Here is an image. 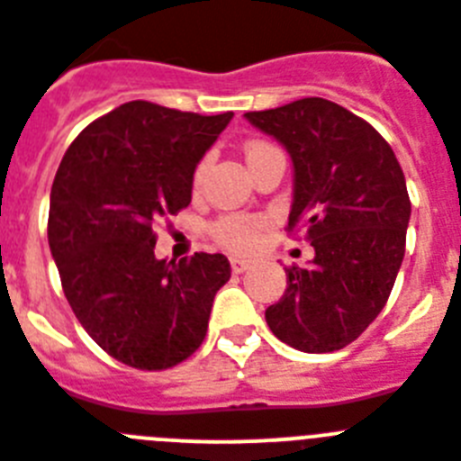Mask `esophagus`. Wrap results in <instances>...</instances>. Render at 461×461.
Listing matches in <instances>:
<instances>
[{"label": "esophagus", "instance_id": "esophagus-1", "mask_svg": "<svg viewBox=\"0 0 461 461\" xmlns=\"http://www.w3.org/2000/svg\"><path fill=\"white\" fill-rule=\"evenodd\" d=\"M230 264H231V271L243 273L248 267H250V259H246V257H231Z\"/></svg>", "mask_w": 461, "mask_h": 461}]
</instances>
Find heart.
<instances>
[{
	"instance_id": "obj_1",
	"label": "heart",
	"mask_w": 461,
	"mask_h": 461,
	"mask_svg": "<svg viewBox=\"0 0 461 461\" xmlns=\"http://www.w3.org/2000/svg\"><path fill=\"white\" fill-rule=\"evenodd\" d=\"M268 151H276L271 144L264 142H250L246 147V160L252 163L259 156ZM206 172V163H202L194 172V185H200L202 179H204ZM261 222L255 221V218H248V215H227L222 221H218L213 225V236L221 240L225 248H231V250H248V248L255 246L257 234H259Z\"/></svg>"
}]
</instances>
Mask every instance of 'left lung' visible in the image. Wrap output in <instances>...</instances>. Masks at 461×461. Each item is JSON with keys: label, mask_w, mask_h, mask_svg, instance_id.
Instances as JSON below:
<instances>
[{"label": "left lung", "mask_w": 461, "mask_h": 461, "mask_svg": "<svg viewBox=\"0 0 461 461\" xmlns=\"http://www.w3.org/2000/svg\"><path fill=\"white\" fill-rule=\"evenodd\" d=\"M243 117L289 153V230L308 227L314 248L305 267L287 268L268 329L305 354L342 349L384 310L404 259L411 202L400 163L370 123L326 98Z\"/></svg>", "instance_id": "obj_1"}]
</instances>
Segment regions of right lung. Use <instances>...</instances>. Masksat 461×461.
<instances>
[{"mask_svg":"<svg viewBox=\"0 0 461 461\" xmlns=\"http://www.w3.org/2000/svg\"><path fill=\"white\" fill-rule=\"evenodd\" d=\"M231 112L202 117L131 101L70 144L50 193L48 243L82 329L112 358L167 370L209 329L225 255L156 259V225L193 200V174Z\"/></svg>","mask_w":461,"mask_h":461,"instance_id":"1","label":"right lung"}]
</instances>
